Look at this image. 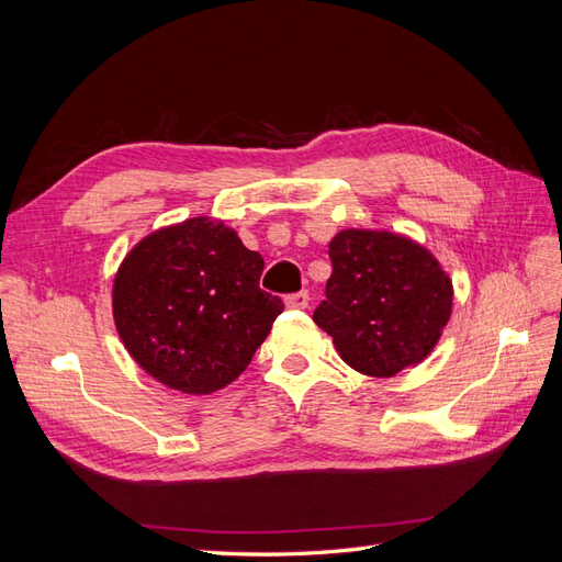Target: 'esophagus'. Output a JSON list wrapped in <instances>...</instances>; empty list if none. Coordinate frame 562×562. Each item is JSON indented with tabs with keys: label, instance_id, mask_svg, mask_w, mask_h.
I'll return each instance as SVG.
<instances>
[{
	"label": "esophagus",
	"instance_id": "1",
	"mask_svg": "<svg viewBox=\"0 0 562 562\" xmlns=\"http://www.w3.org/2000/svg\"><path fill=\"white\" fill-rule=\"evenodd\" d=\"M310 304V293L307 291H300V293H293L285 297V307L288 310H307Z\"/></svg>",
	"mask_w": 562,
	"mask_h": 562
}]
</instances>
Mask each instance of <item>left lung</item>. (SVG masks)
I'll use <instances>...</instances> for the list:
<instances>
[{
    "instance_id": "1",
    "label": "left lung",
    "mask_w": 562,
    "mask_h": 562,
    "mask_svg": "<svg viewBox=\"0 0 562 562\" xmlns=\"http://www.w3.org/2000/svg\"><path fill=\"white\" fill-rule=\"evenodd\" d=\"M328 255L333 274L314 321L333 337L339 359L370 378H394L427 359L454 300L436 255L389 229L337 232Z\"/></svg>"
}]
</instances>
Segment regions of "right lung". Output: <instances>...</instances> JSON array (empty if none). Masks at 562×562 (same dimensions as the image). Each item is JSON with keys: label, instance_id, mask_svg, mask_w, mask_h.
Here are the masks:
<instances>
[{"label": "right lung", "instance_id": "1", "mask_svg": "<svg viewBox=\"0 0 562 562\" xmlns=\"http://www.w3.org/2000/svg\"><path fill=\"white\" fill-rule=\"evenodd\" d=\"M262 269V255L225 220L196 215L155 229L114 274L119 339L168 389L215 394L248 368L283 312L260 288Z\"/></svg>", "mask_w": 562, "mask_h": 562}]
</instances>
